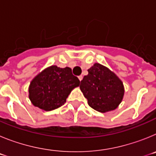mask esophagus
<instances>
[{
	"label": "esophagus",
	"mask_w": 156,
	"mask_h": 156,
	"mask_svg": "<svg viewBox=\"0 0 156 156\" xmlns=\"http://www.w3.org/2000/svg\"><path fill=\"white\" fill-rule=\"evenodd\" d=\"M78 78H79L80 81H81V80H83V76H82V75L79 76H78Z\"/></svg>",
	"instance_id": "1"
}]
</instances>
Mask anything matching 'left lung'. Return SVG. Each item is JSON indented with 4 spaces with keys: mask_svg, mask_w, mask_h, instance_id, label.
<instances>
[{
    "mask_svg": "<svg viewBox=\"0 0 156 156\" xmlns=\"http://www.w3.org/2000/svg\"><path fill=\"white\" fill-rule=\"evenodd\" d=\"M81 80L80 88L88 105L100 112L114 110L124 95L122 82L107 67L95 63Z\"/></svg>",
    "mask_w": 156,
    "mask_h": 156,
    "instance_id": "left-lung-1",
    "label": "left lung"
}]
</instances>
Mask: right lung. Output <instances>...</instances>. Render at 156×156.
Instances as JSON below:
<instances>
[{
	"instance_id": "add662e5",
	"label": "right lung",
	"mask_w": 156,
	"mask_h": 156,
	"mask_svg": "<svg viewBox=\"0 0 156 156\" xmlns=\"http://www.w3.org/2000/svg\"><path fill=\"white\" fill-rule=\"evenodd\" d=\"M79 85V79L73 75L71 69L51 66L31 81L29 98L36 107L51 111L64 105L72 90Z\"/></svg>"
}]
</instances>
